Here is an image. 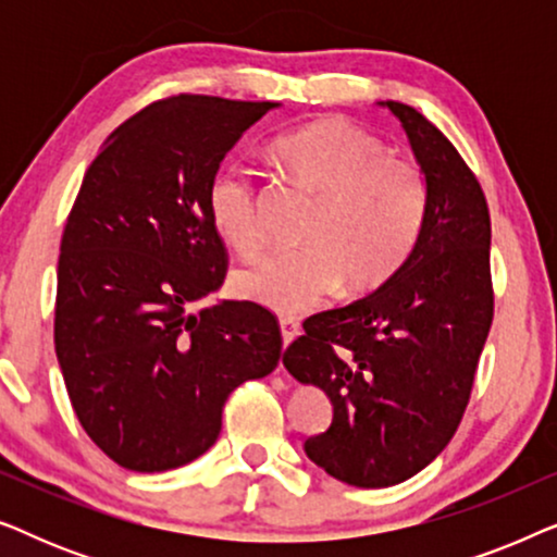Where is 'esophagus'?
Segmentation results:
<instances>
[{
  "label": "esophagus",
  "instance_id": "34e87169",
  "mask_svg": "<svg viewBox=\"0 0 557 557\" xmlns=\"http://www.w3.org/2000/svg\"><path fill=\"white\" fill-rule=\"evenodd\" d=\"M278 326H281V337H284V347L296 337V334L301 332L299 319H294V317H281Z\"/></svg>",
  "mask_w": 557,
  "mask_h": 557
}]
</instances>
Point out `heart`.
I'll return each mask as SVG.
<instances>
[{
    "label": "heart",
    "instance_id": "heart-1",
    "mask_svg": "<svg viewBox=\"0 0 557 557\" xmlns=\"http://www.w3.org/2000/svg\"><path fill=\"white\" fill-rule=\"evenodd\" d=\"M271 159L319 197L307 248L263 258L235 273L243 299L296 314L322 304L342 281L352 294L383 286L421 238L429 182L416 159L347 119H317L271 144ZM208 215L243 256L263 248L261 197L248 170L225 164L210 177Z\"/></svg>",
    "mask_w": 557,
    "mask_h": 557
}]
</instances>
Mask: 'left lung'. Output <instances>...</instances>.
<instances>
[{"instance_id": "obj_1", "label": "left lung", "mask_w": 557, "mask_h": 557, "mask_svg": "<svg viewBox=\"0 0 557 557\" xmlns=\"http://www.w3.org/2000/svg\"><path fill=\"white\" fill-rule=\"evenodd\" d=\"M429 182L418 246L377 292L319 311L284 352L299 383L322 387L330 429L304 441L339 482L380 490L444 451L469 406L494 317L492 223L482 185L423 113L387 101Z\"/></svg>"}]
</instances>
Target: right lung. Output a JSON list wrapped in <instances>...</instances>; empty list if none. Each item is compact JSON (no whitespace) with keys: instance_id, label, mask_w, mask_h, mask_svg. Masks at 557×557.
<instances>
[{"instance_id":"add662e5","label":"right lung","mask_w":557,"mask_h":557,"mask_svg":"<svg viewBox=\"0 0 557 557\" xmlns=\"http://www.w3.org/2000/svg\"><path fill=\"white\" fill-rule=\"evenodd\" d=\"M271 101L180 94L109 136L65 220L55 352L83 431L128 471H166L215 444L223 406L281 357L256 301L187 307L223 286L208 185Z\"/></svg>"}]
</instances>
